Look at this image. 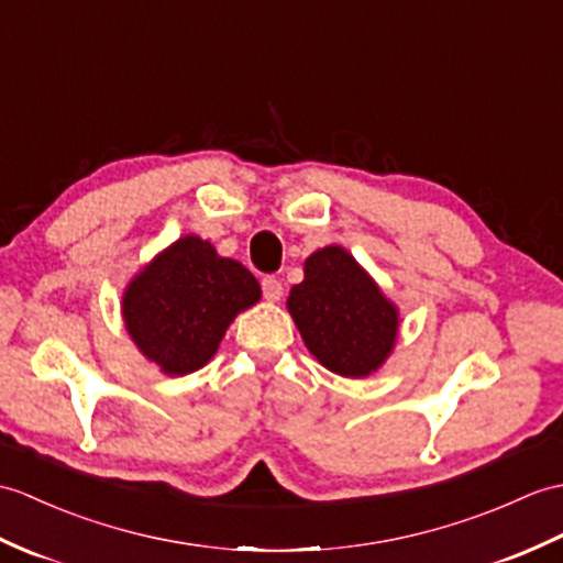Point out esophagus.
Segmentation results:
<instances>
[{"label": "esophagus", "mask_w": 563, "mask_h": 563, "mask_svg": "<svg viewBox=\"0 0 563 563\" xmlns=\"http://www.w3.org/2000/svg\"><path fill=\"white\" fill-rule=\"evenodd\" d=\"M261 287H264V297L268 299V302H278V299L283 297V285L273 276H266L264 280H261Z\"/></svg>", "instance_id": "esophagus-1"}]
</instances>
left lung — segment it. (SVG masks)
<instances>
[{"instance_id": "obj_1", "label": "left lung", "mask_w": 563, "mask_h": 563, "mask_svg": "<svg viewBox=\"0 0 563 563\" xmlns=\"http://www.w3.org/2000/svg\"><path fill=\"white\" fill-rule=\"evenodd\" d=\"M287 311L307 350L338 376H369L396 347L398 307L341 244L305 261V280L290 290Z\"/></svg>"}]
</instances>
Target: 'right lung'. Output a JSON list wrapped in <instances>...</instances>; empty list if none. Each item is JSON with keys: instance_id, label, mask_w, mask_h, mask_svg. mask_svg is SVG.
<instances>
[{"instance_id": "1", "label": "right lung", "mask_w": 563, "mask_h": 563, "mask_svg": "<svg viewBox=\"0 0 563 563\" xmlns=\"http://www.w3.org/2000/svg\"><path fill=\"white\" fill-rule=\"evenodd\" d=\"M258 299L250 268L185 234L129 280L122 319L143 357L167 376H185L208 364L238 313Z\"/></svg>"}]
</instances>
